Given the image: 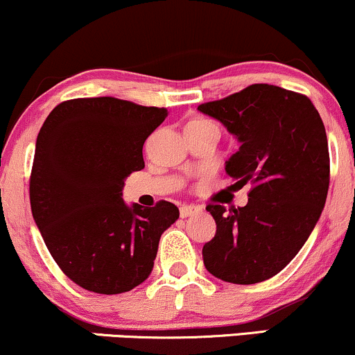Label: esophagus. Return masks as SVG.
Instances as JSON below:
<instances>
[{
    "label": "esophagus",
    "instance_id": "obj_1",
    "mask_svg": "<svg viewBox=\"0 0 355 355\" xmlns=\"http://www.w3.org/2000/svg\"><path fill=\"white\" fill-rule=\"evenodd\" d=\"M197 211H200V207H197V205H182L180 207V217L187 218V217H190V215L197 214Z\"/></svg>",
    "mask_w": 355,
    "mask_h": 355
}]
</instances>
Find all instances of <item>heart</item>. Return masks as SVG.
<instances>
[{
	"mask_svg": "<svg viewBox=\"0 0 355 355\" xmlns=\"http://www.w3.org/2000/svg\"><path fill=\"white\" fill-rule=\"evenodd\" d=\"M193 121H205V120H193Z\"/></svg>",
	"mask_w": 355,
	"mask_h": 355,
	"instance_id": "obj_1",
	"label": "heart"
}]
</instances>
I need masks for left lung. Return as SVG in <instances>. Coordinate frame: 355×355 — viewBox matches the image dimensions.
I'll list each match as a JSON object with an SVG mask.
<instances>
[{"instance_id": "1", "label": "left lung", "mask_w": 355, "mask_h": 355, "mask_svg": "<svg viewBox=\"0 0 355 355\" xmlns=\"http://www.w3.org/2000/svg\"><path fill=\"white\" fill-rule=\"evenodd\" d=\"M198 110L237 138L225 172L239 189L250 185L245 207L207 205L217 232L203 263L223 282H263L299 254L325 205L331 160L322 118L305 95L267 83Z\"/></svg>"}]
</instances>
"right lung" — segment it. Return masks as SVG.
I'll return each instance as SVG.
<instances>
[{
    "instance_id": "add662e5",
    "label": "right lung",
    "mask_w": 355,
    "mask_h": 355,
    "mask_svg": "<svg viewBox=\"0 0 355 355\" xmlns=\"http://www.w3.org/2000/svg\"><path fill=\"white\" fill-rule=\"evenodd\" d=\"M166 115L113 96L75 98L53 108L40 130L31 214L63 274L89 292L121 294L145 282L162 234L180 215L165 200L144 209L121 198Z\"/></svg>"
}]
</instances>
